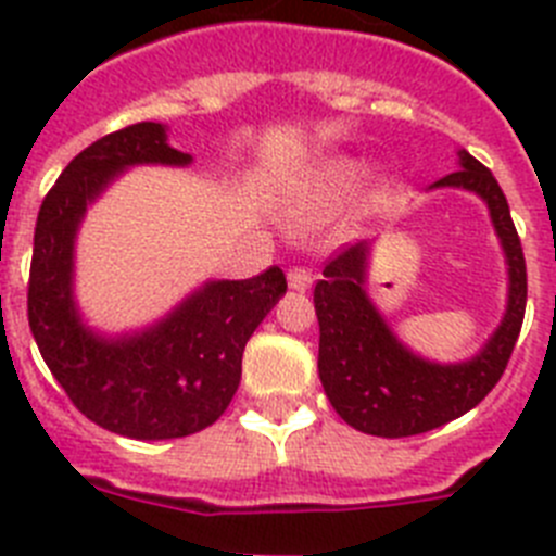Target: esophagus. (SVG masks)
I'll return each mask as SVG.
<instances>
[{
  "label": "esophagus",
  "mask_w": 556,
  "mask_h": 556,
  "mask_svg": "<svg viewBox=\"0 0 556 556\" xmlns=\"http://www.w3.org/2000/svg\"><path fill=\"white\" fill-rule=\"evenodd\" d=\"M287 281H289V289H294V292H306L308 287H312V273H308V269H303V267H294V269H289L287 273Z\"/></svg>",
  "instance_id": "1"
}]
</instances>
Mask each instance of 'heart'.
Listing matches in <instances>:
<instances>
[{
  "label": "heart",
  "mask_w": 556,
  "mask_h": 556,
  "mask_svg": "<svg viewBox=\"0 0 556 556\" xmlns=\"http://www.w3.org/2000/svg\"><path fill=\"white\" fill-rule=\"evenodd\" d=\"M358 184V166L348 159H328L308 166L303 175L289 184L281 200V211L289 225L294 228H317L337 217L342 205L351 200ZM384 184L370 191L367 203L378 205L384 200Z\"/></svg>",
  "instance_id": "1"
}]
</instances>
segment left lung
<instances>
[{
	"label": "left lung",
	"mask_w": 556,
	"mask_h": 556,
	"mask_svg": "<svg viewBox=\"0 0 556 556\" xmlns=\"http://www.w3.org/2000/svg\"><path fill=\"white\" fill-rule=\"evenodd\" d=\"M459 169L429 189L470 191L488 205L507 262V306L488 342L459 362H434L392 331L367 294L372 242H358L326 264L314 287L320 323L323 390L337 415L372 437H412L445 426L473 409L498 384L527 312V262L509 205L488 166L459 150Z\"/></svg>",
	"instance_id": "obj_1"
}]
</instances>
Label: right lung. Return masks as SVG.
<instances>
[{
	"instance_id": "obj_1",
	"label": "right lung",
	"mask_w": 556,
	"mask_h": 556,
	"mask_svg": "<svg viewBox=\"0 0 556 556\" xmlns=\"http://www.w3.org/2000/svg\"><path fill=\"white\" fill-rule=\"evenodd\" d=\"M166 132L139 122L86 147L43 198L29 267L27 317L43 362L88 420L132 440H175L214 424L239 390L248 339L287 292L281 269L269 267L248 281L211 278L144 328L88 326L75 294L86 211L132 166H189L194 159Z\"/></svg>"
}]
</instances>
